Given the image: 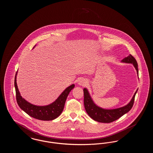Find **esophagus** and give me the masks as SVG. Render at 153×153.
I'll use <instances>...</instances> for the list:
<instances>
[{
    "mask_svg": "<svg viewBox=\"0 0 153 153\" xmlns=\"http://www.w3.org/2000/svg\"><path fill=\"white\" fill-rule=\"evenodd\" d=\"M78 84L81 86H85L87 84V81L84 79H81L80 80H79Z\"/></svg>",
    "mask_w": 153,
    "mask_h": 153,
    "instance_id": "esophagus-1",
    "label": "esophagus"
}]
</instances>
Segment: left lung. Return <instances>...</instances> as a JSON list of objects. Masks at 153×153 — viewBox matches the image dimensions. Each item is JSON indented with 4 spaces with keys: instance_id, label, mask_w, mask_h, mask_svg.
<instances>
[{
    "instance_id": "1",
    "label": "left lung",
    "mask_w": 153,
    "mask_h": 153,
    "mask_svg": "<svg viewBox=\"0 0 153 153\" xmlns=\"http://www.w3.org/2000/svg\"><path fill=\"white\" fill-rule=\"evenodd\" d=\"M123 62L132 64L135 68L137 73L138 74V63L131 54H130L128 57L124 58L122 61ZM84 104L85 109L88 114V115L91 117L92 119L95 121L101 122V123H111L120 117H122L125 114L127 113L132 108L135 95L137 92V91L135 92V94L133 96L131 102H130L126 106L114 109H104L101 108L93 102L90 95L88 93L87 89L86 88L84 89Z\"/></svg>"
}]
</instances>
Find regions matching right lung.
I'll use <instances>...</instances> for the list:
<instances>
[{
  "instance_id": "right-lung-1",
  "label": "right lung",
  "mask_w": 153,
  "mask_h": 153,
  "mask_svg": "<svg viewBox=\"0 0 153 153\" xmlns=\"http://www.w3.org/2000/svg\"><path fill=\"white\" fill-rule=\"evenodd\" d=\"M16 74L17 72L15 74L14 80L16 99L18 105L23 111L30 117L41 120H52L60 115L64 108L68 96L71 91L74 87V84L66 88L58 99L51 104L46 106H37L30 104L22 98L16 84Z\"/></svg>"
}]
</instances>
